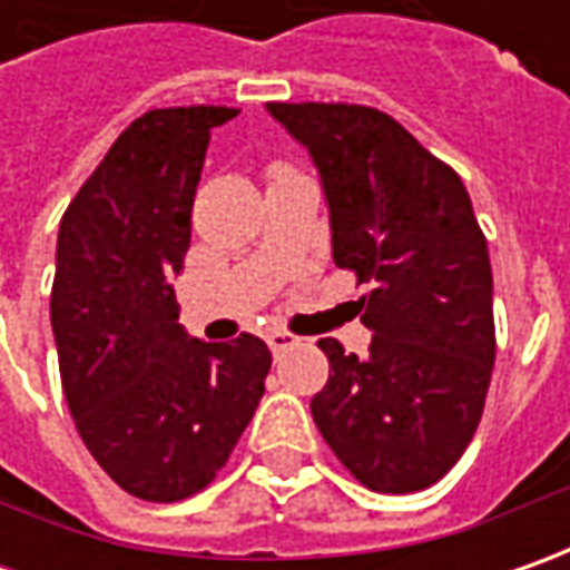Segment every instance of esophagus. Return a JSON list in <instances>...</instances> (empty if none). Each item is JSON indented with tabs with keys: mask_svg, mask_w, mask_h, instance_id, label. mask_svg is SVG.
<instances>
[{
	"mask_svg": "<svg viewBox=\"0 0 570 570\" xmlns=\"http://www.w3.org/2000/svg\"><path fill=\"white\" fill-rule=\"evenodd\" d=\"M266 342H269V348H273L275 355H278V352H288V348H295L301 340H297L295 333H285V330H273V333L266 336Z\"/></svg>",
	"mask_w": 570,
	"mask_h": 570,
	"instance_id": "34e87169",
	"label": "esophagus"
}]
</instances>
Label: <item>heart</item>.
Returning <instances> with one entry per match:
<instances>
[{"mask_svg": "<svg viewBox=\"0 0 570 570\" xmlns=\"http://www.w3.org/2000/svg\"><path fill=\"white\" fill-rule=\"evenodd\" d=\"M275 170H285V167H282V165H275L273 170H269V174H275Z\"/></svg>", "mask_w": 570, "mask_h": 570, "instance_id": "1", "label": "heart"}]
</instances>
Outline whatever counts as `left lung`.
<instances>
[{
	"mask_svg": "<svg viewBox=\"0 0 570 570\" xmlns=\"http://www.w3.org/2000/svg\"><path fill=\"white\" fill-rule=\"evenodd\" d=\"M320 167L333 259L355 273L367 355L317 345L323 441L371 492L434 485L470 448L494 364L492 263L460 174L364 104H269Z\"/></svg>",
	"mask_w": 570,
	"mask_h": 570,
	"instance_id": "8db88e82",
	"label": "left lung"
}]
</instances>
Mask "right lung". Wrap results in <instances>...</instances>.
Returning <instances> with one entry per match:
<instances>
[{"instance_id": "right-lung-1", "label": "right lung", "mask_w": 570, "mask_h": 570, "mask_svg": "<svg viewBox=\"0 0 570 570\" xmlns=\"http://www.w3.org/2000/svg\"><path fill=\"white\" fill-rule=\"evenodd\" d=\"M234 107L148 110L110 145L59 222L50 295L78 434L122 492L170 504L228 463L266 393L273 352L187 340L170 278L184 269L208 129Z\"/></svg>"}]
</instances>
